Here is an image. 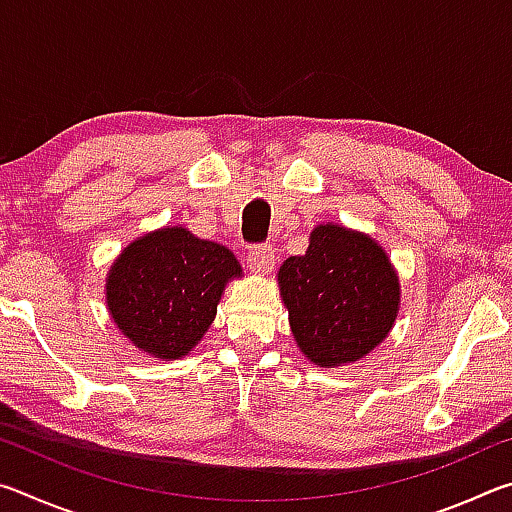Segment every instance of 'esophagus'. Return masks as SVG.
<instances>
[{"mask_svg":"<svg viewBox=\"0 0 512 512\" xmlns=\"http://www.w3.org/2000/svg\"><path fill=\"white\" fill-rule=\"evenodd\" d=\"M275 259L277 255L273 244H255L248 248V266L255 268L257 273H271Z\"/></svg>","mask_w":512,"mask_h":512,"instance_id":"1","label":"esophagus"}]
</instances>
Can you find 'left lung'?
Returning a JSON list of instances; mask_svg holds the SVG:
<instances>
[{
	"mask_svg": "<svg viewBox=\"0 0 512 512\" xmlns=\"http://www.w3.org/2000/svg\"><path fill=\"white\" fill-rule=\"evenodd\" d=\"M277 280L293 339L318 366L366 357L400 309V282L384 250L339 225H318L307 253L289 257Z\"/></svg>",
	"mask_w": 512,
	"mask_h": 512,
	"instance_id": "left-lung-1",
	"label": "left lung"
}]
</instances>
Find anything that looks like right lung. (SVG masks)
Returning <instances> with one entry per match:
<instances>
[{"mask_svg":"<svg viewBox=\"0 0 512 512\" xmlns=\"http://www.w3.org/2000/svg\"><path fill=\"white\" fill-rule=\"evenodd\" d=\"M239 273L228 248L164 228L133 241L110 268V314L140 350L185 357L212 325L225 282Z\"/></svg>","mask_w":512,"mask_h":512,"instance_id":"1","label":"right lung"}]
</instances>
